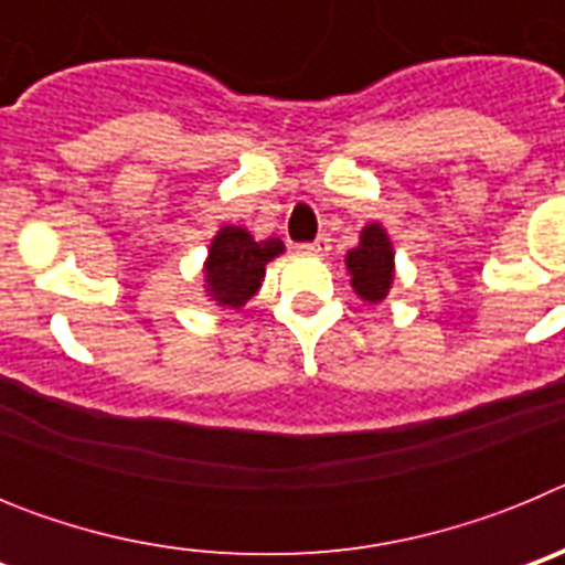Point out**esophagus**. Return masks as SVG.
<instances>
[{"label": "esophagus", "instance_id": "1", "mask_svg": "<svg viewBox=\"0 0 565 565\" xmlns=\"http://www.w3.org/2000/svg\"><path fill=\"white\" fill-rule=\"evenodd\" d=\"M306 254H328L331 252V237L328 234H319L313 243H306V246H299Z\"/></svg>", "mask_w": 565, "mask_h": 565}]
</instances>
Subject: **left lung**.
<instances>
[{"label":"left lung","mask_w":565,"mask_h":565,"mask_svg":"<svg viewBox=\"0 0 565 565\" xmlns=\"http://www.w3.org/2000/svg\"><path fill=\"white\" fill-rule=\"evenodd\" d=\"M344 268L351 274L353 291L364 302L379 306L391 294L396 277V252L382 223H367L359 232V246L344 254Z\"/></svg>","instance_id":"1"}]
</instances>
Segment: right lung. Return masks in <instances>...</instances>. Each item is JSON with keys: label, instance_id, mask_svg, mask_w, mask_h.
I'll return each instance as SVG.
<instances>
[{"label": "right lung", "instance_id": "add662e5", "mask_svg": "<svg viewBox=\"0 0 565 565\" xmlns=\"http://www.w3.org/2000/svg\"><path fill=\"white\" fill-rule=\"evenodd\" d=\"M286 252L282 239H254L243 226H223L212 237L203 263V288L214 306L239 311L259 291L266 266Z\"/></svg>", "mask_w": 565, "mask_h": 565}]
</instances>
